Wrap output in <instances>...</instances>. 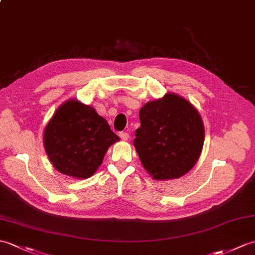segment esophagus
Instances as JSON below:
<instances>
[{
    "label": "esophagus",
    "instance_id": "esophagus-1",
    "mask_svg": "<svg viewBox=\"0 0 255 255\" xmlns=\"http://www.w3.org/2000/svg\"><path fill=\"white\" fill-rule=\"evenodd\" d=\"M120 137H121L122 140L126 141L129 138V134H128V132H120Z\"/></svg>",
    "mask_w": 255,
    "mask_h": 255
}]
</instances>
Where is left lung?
Listing matches in <instances>:
<instances>
[{
	"label": "left lung",
	"instance_id": "left-lung-1",
	"mask_svg": "<svg viewBox=\"0 0 255 255\" xmlns=\"http://www.w3.org/2000/svg\"><path fill=\"white\" fill-rule=\"evenodd\" d=\"M133 145L142 166L153 179H176L198 162L204 143V125L198 110L176 93L145 103Z\"/></svg>",
	"mask_w": 255,
	"mask_h": 255
}]
</instances>
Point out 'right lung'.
<instances>
[{
	"label": "right lung",
	"instance_id": "right-lung-1",
	"mask_svg": "<svg viewBox=\"0 0 255 255\" xmlns=\"http://www.w3.org/2000/svg\"><path fill=\"white\" fill-rule=\"evenodd\" d=\"M120 141L94 108L70 99L53 114L43 132V144L61 174L86 179L96 173L109 147Z\"/></svg>",
	"mask_w": 255,
	"mask_h": 255
}]
</instances>
